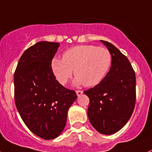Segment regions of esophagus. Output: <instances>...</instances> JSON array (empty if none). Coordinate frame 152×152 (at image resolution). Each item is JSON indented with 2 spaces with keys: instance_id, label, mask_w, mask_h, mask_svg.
<instances>
[{
  "instance_id": "obj_1",
  "label": "esophagus",
  "mask_w": 152,
  "mask_h": 152,
  "mask_svg": "<svg viewBox=\"0 0 152 152\" xmlns=\"http://www.w3.org/2000/svg\"><path fill=\"white\" fill-rule=\"evenodd\" d=\"M76 93H77V96H80V95H81L82 94H83V91L77 90V91H76Z\"/></svg>"
}]
</instances>
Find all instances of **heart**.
<instances>
[{
  "label": "heart",
  "instance_id": "b5f03b06",
  "mask_svg": "<svg viewBox=\"0 0 152 152\" xmlns=\"http://www.w3.org/2000/svg\"><path fill=\"white\" fill-rule=\"evenodd\" d=\"M112 63V54L107 48L84 45L65 51L62 60L53 58L51 69L56 80L61 85L67 83L74 70L77 84L94 86L104 79Z\"/></svg>",
  "mask_w": 152,
  "mask_h": 152
}]
</instances>
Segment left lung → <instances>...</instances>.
Wrapping results in <instances>:
<instances>
[{
  "instance_id": "8db88e82",
  "label": "left lung",
  "mask_w": 152,
  "mask_h": 152,
  "mask_svg": "<svg viewBox=\"0 0 152 152\" xmlns=\"http://www.w3.org/2000/svg\"><path fill=\"white\" fill-rule=\"evenodd\" d=\"M110 51L113 63L99 84L84 91L89 99L87 114L93 128L102 134L122 129L131 118L136 102L135 72L128 59L117 48L101 40Z\"/></svg>"
}]
</instances>
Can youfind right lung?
Segmentation results:
<instances>
[{"label": "right lung", "instance_id": "1", "mask_svg": "<svg viewBox=\"0 0 152 152\" xmlns=\"http://www.w3.org/2000/svg\"><path fill=\"white\" fill-rule=\"evenodd\" d=\"M60 44L39 42L19 59L14 74L17 110L26 126L38 137L52 140L64 129L67 113L77 99L74 90L56 80L51 61Z\"/></svg>", "mask_w": 152, "mask_h": 152}]
</instances>
